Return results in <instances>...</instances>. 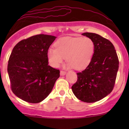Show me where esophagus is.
<instances>
[{"label":"esophagus","instance_id":"esophagus-1","mask_svg":"<svg viewBox=\"0 0 129 129\" xmlns=\"http://www.w3.org/2000/svg\"><path fill=\"white\" fill-rule=\"evenodd\" d=\"M60 75H61V76H64V75L66 74V71L61 70V71H60Z\"/></svg>","mask_w":129,"mask_h":129}]
</instances>
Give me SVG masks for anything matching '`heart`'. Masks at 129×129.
<instances>
[{"instance_id":"heart-1","label":"heart","mask_w":129,"mask_h":129,"mask_svg":"<svg viewBox=\"0 0 129 129\" xmlns=\"http://www.w3.org/2000/svg\"><path fill=\"white\" fill-rule=\"evenodd\" d=\"M54 46L56 48H50L47 52L49 62L53 67H57L66 57L67 67L84 69L90 63L94 51V42L87 37L60 38Z\"/></svg>"}]
</instances>
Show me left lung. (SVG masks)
Wrapping results in <instances>:
<instances>
[{"mask_svg": "<svg viewBox=\"0 0 129 129\" xmlns=\"http://www.w3.org/2000/svg\"><path fill=\"white\" fill-rule=\"evenodd\" d=\"M82 35L93 41L94 51L86 69L77 73L78 79L72 89L79 100L94 103L103 99L113 90L119 59L115 47L109 40L93 33Z\"/></svg>", "mask_w": 129, "mask_h": 129, "instance_id": "left-lung-1", "label": "left lung"}]
</instances>
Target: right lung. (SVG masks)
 Here are the masks:
<instances>
[{
	"label": "right lung",
	"instance_id": "right-lung-1",
	"mask_svg": "<svg viewBox=\"0 0 129 129\" xmlns=\"http://www.w3.org/2000/svg\"><path fill=\"white\" fill-rule=\"evenodd\" d=\"M55 39L50 35H35L13 48L7 70L11 90L21 100L29 103L42 101L59 78V70L48 65L47 52Z\"/></svg>",
	"mask_w": 129,
	"mask_h": 129
}]
</instances>
